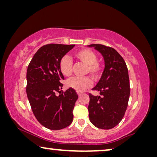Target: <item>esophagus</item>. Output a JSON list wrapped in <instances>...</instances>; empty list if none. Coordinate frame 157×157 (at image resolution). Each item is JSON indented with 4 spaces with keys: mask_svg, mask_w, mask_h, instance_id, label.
Listing matches in <instances>:
<instances>
[{
    "mask_svg": "<svg viewBox=\"0 0 157 157\" xmlns=\"http://www.w3.org/2000/svg\"><path fill=\"white\" fill-rule=\"evenodd\" d=\"M77 94H78V97H80L81 94H82V93L81 92H77Z\"/></svg>",
    "mask_w": 157,
    "mask_h": 157,
    "instance_id": "obj_1",
    "label": "esophagus"
}]
</instances>
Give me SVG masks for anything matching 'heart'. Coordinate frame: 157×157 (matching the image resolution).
<instances>
[{
    "label": "heart",
    "instance_id": "heart-1",
    "mask_svg": "<svg viewBox=\"0 0 157 157\" xmlns=\"http://www.w3.org/2000/svg\"><path fill=\"white\" fill-rule=\"evenodd\" d=\"M75 57L87 66V72L95 80L100 77L101 73V65L97 62V56L94 52L89 49H82L75 54ZM73 63L71 58L68 56H65L59 61V69L60 73L65 76H70L72 73ZM92 81L89 77H72L66 81V86L74 89L77 91H83L91 86Z\"/></svg>",
    "mask_w": 157,
    "mask_h": 157
}]
</instances>
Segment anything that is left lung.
I'll return each mask as SVG.
<instances>
[{"label":"left lung","mask_w":157,"mask_h":157,"mask_svg":"<svg viewBox=\"0 0 157 157\" xmlns=\"http://www.w3.org/2000/svg\"><path fill=\"white\" fill-rule=\"evenodd\" d=\"M102 56L105 68L99 82L92 89L100 96L89 94V121L95 127L109 130L118 125L128 107L130 81L125 62L115 49L99 44L87 45Z\"/></svg>","instance_id":"left-lung-1"}]
</instances>
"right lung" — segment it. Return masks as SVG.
I'll list each match as a JSON object with an SVG mask.
<instances>
[{
  "instance_id": "right-lung-1",
  "label": "right lung",
  "mask_w": 157,
  "mask_h": 157,
  "mask_svg": "<svg viewBox=\"0 0 157 157\" xmlns=\"http://www.w3.org/2000/svg\"><path fill=\"white\" fill-rule=\"evenodd\" d=\"M74 44H49L34 55L26 72V94L32 112L41 125L50 130H60L72 123L73 109L78 99L74 89L61 92L64 80L59 61ZM59 92L58 96L56 92Z\"/></svg>"
}]
</instances>
